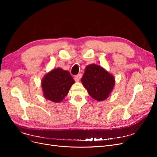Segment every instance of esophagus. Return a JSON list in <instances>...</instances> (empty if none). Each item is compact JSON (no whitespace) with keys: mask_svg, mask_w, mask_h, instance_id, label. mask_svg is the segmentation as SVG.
<instances>
[{"mask_svg":"<svg viewBox=\"0 0 157 157\" xmlns=\"http://www.w3.org/2000/svg\"><path fill=\"white\" fill-rule=\"evenodd\" d=\"M74 80H75V82H79V80H80V77H79V75H77V76H75V78H74Z\"/></svg>","mask_w":157,"mask_h":157,"instance_id":"34e87169","label":"esophagus"}]
</instances>
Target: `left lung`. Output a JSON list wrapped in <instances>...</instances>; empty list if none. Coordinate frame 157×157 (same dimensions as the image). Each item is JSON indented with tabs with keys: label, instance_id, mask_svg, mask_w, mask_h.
I'll use <instances>...</instances> for the list:
<instances>
[{
	"label": "left lung",
	"instance_id": "obj_1",
	"mask_svg": "<svg viewBox=\"0 0 157 157\" xmlns=\"http://www.w3.org/2000/svg\"><path fill=\"white\" fill-rule=\"evenodd\" d=\"M81 82L90 96L98 101H102L111 95L115 78L100 65L90 64L85 68Z\"/></svg>",
	"mask_w": 157,
	"mask_h": 157
}]
</instances>
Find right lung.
<instances>
[{"label": "right lung", "mask_w": 157, "mask_h": 157, "mask_svg": "<svg viewBox=\"0 0 157 157\" xmlns=\"http://www.w3.org/2000/svg\"><path fill=\"white\" fill-rule=\"evenodd\" d=\"M75 83L69 71L58 67L46 73L41 81L44 98L54 103H60Z\"/></svg>", "instance_id": "right-lung-1"}]
</instances>
